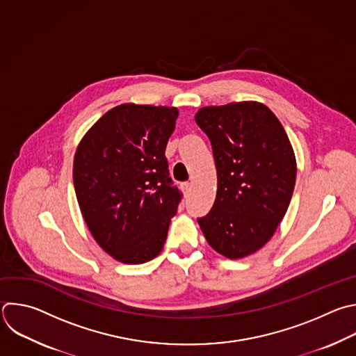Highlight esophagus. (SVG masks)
I'll use <instances>...</instances> for the list:
<instances>
[{
    "mask_svg": "<svg viewBox=\"0 0 356 356\" xmlns=\"http://www.w3.org/2000/svg\"><path fill=\"white\" fill-rule=\"evenodd\" d=\"M181 188H183V191H190L191 190V183H181Z\"/></svg>",
    "mask_w": 356,
    "mask_h": 356,
    "instance_id": "34e87169",
    "label": "esophagus"
}]
</instances>
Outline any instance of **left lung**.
<instances>
[{"label":"left lung","mask_w":356,"mask_h":356,"mask_svg":"<svg viewBox=\"0 0 356 356\" xmlns=\"http://www.w3.org/2000/svg\"><path fill=\"white\" fill-rule=\"evenodd\" d=\"M194 118L211 141L218 176L215 202L198 225L215 252L243 259L273 238L286 213L293 148L277 115L254 100L201 107Z\"/></svg>","instance_id":"obj_1"}]
</instances>
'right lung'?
I'll use <instances>...</instances> for the list:
<instances>
[{
  "label": "right lung",
  "instance_id": "right-lung-1",
  "mask_svg": "<svg viewBox=\"0 0 356 356\" xmlns=\"http://www.w3.org/2000/svg\"><path fill=\"white\" fill-rule=\"evenodd\" d=\"M179 110L123 103L106 111L74 156L76 200L96 243L113 259L143 264L163 249L181 194L165 149Z\"/></svg>",
  "mask_w": 356,
  "mask_h": 356
}]
</instances>
